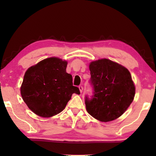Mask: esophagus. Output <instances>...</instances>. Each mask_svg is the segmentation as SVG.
<instances>
[{"instance_id":"esophagus-1","label":"esophagus","mask_w":156,"mask_h":156,"mask_svg":"<svg viewBox=\"0 0 156 156\" xmlns=\"http://www.w3.org/2000/svg\"><path fill=\"white\" fill-rule=\"evenodd\" d=\"M78 88H79V90H80V92H82V90H83V87H82V86H81V85L79 86Z\"/></svg>"}]
</instances>
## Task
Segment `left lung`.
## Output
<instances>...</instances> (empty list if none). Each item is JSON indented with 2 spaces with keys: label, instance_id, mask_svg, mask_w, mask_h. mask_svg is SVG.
<instances>
[{
  "label": "left lung",
  "instance_id": "1",
  "mask_svg": "<svg viewBox=\"0 0 156 156\" xmlns=\"http://www.w3.org/2000/svg\"><path fill=\"white\" fill-rule=\"evenodd\" d=\"M92 95L85 97L86 108L94 118L111 121L124 113L133 102L135 88L130 72L108 59L92 62L89 66Z\"/></svg>",
  "mask_w": 156,
  "mask_h": 156
}]
</instances>
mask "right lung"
<instances>
[{
	"mask_svg": "<svg viewBox=\"0 0 156 156\" xmlns=\"http://www.w3.org/2000/svg\"><path fill=\"white\" fill-rule=\"evenodd\" d=\"M67 62L49 58L29 68L21 87L23 101L40 117H51L62 112L72 94L80 93L66 72Z\"/></svg>",
	"mask_w": 156,
	"mask_h": 156,
	"instance_id": "1",
	"label": "right lung"
}]
</instances>
